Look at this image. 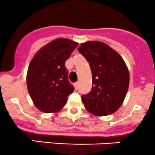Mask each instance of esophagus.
<instances>
[{"instance_id":"esophagus-1","label":"esophagus","mask_w":155,"mask_h":155,"mask_svg":"<svg viewBox=\"0 0 155 155\" xmlns=\"http://www.w3.org/2000/svg\"><path fill=\"white\" fill-rule=\"evenodd\" d=\"M78 86H79V82H75V83H74V87H75V88L77 89V88H78Z\"/></svg>"}]
</instances>
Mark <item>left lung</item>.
<instances>
[{
    "label": "left lung",
    "mask_w": 155,
    "mask_h": 155,
    "mask_svg": "<svg viewBox=\"0 0 155 155\" xmlns=\"http://www.w3.org/2000/svg\"><path fill=\"white\" fill-rule=\"evenodd\" d=\"M78 49L88 61L92 73L91 91L82 96L85 109L98 116L114 113L122 105L129 87L130 74L125 62L103 42H85Z\"/></svg>",
    "instance_id": "obj_1"
}]
</instances>
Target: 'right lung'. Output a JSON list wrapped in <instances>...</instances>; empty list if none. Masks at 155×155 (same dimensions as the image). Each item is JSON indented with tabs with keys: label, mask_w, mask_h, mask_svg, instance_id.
I'll use <instances>...</instances> for the list:
<instances>
[{
	"label": "right lung",
	"mask_w": 155,
	"mask_h": 155,
	"mask_svg": "<svg viewBox=\"0 0 155 155\" xmlns=\"http://www.w3.org/2000/svg\"><path fill=\"white\" fill-rule=\"evenodd\" d=\"M78 44L69 39H55L40 48L31 59L26 77L28 91L41 112H59L73 92L64 64Z\"/></svg>",
	"instance_id": "right-lung-1"
}]
</instances>
